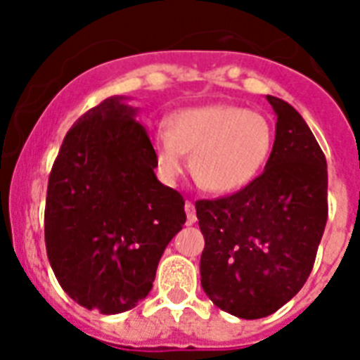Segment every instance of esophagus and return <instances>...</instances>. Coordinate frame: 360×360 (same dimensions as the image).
Instances as JSON below:
<instances>
[{
	"label": "esophagus",
	"instance_id": "1",
	"mask_svg": "<svg viewBox=\"0 0 360 360\" xmlns=\"http://www.w3.org/2000/svg\"><path fill=\"white\" fill-rule=\"evenodd\" d=\"M185 213H186V222L188 224H196V207H194V203L192 202H186L185 203Z\"/></svg>",
	"mask_w": 360,
	"mask_h": 360
}]
</instances>
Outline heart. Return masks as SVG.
I'll list each match as a JSON object with an SVG mask.
<instances>
[{
    "mask_svg": "<svg viewBox=\"0 0 360 360\" xmlns=\"http://www.w3.org/2000/svg\"><path fill=\"white\" fill-rule=\"evenodd\" d=\"M274 143L273 123L257 110L228 103L177 110L168 129L153 134V153L166 181L183 174L191 155L194 179L213 194L250 186L265 168Z\"/></svg>",
    "mask_w": 360,
    "mask_h": 360,
    "instance_id": "obj_1",
    "label": "heart"
}]
</instances>
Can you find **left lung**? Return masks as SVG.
Returning a JSON list of instances; mask_svg holds the SVG:
<instances>
[{"instance_id":"obj_1","label":"left lung","mask_w":360,"mask_h":360,"mask_svg":"<svg viewBox=\"0 0 360 360\" xmlns=\"http://www.w3.org/2000/svg\"><path fill=\"white\" fill-rule=\"evenodd\" d=\"M265 98L276 130L263 174L231 196L196 202L202 288L240 319L271 316L299 293L327 224L323 151L291 104Z\"/></svg>"}]
</instances>
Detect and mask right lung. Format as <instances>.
Wrapping results in <instances>:
<instances>
[{"label":"right lung","instance_id":"right-lung-1","mask_svg":"<svg viewBox=\"0 0 360 360\" xmlns=\"http://www.w3.org/2000/svg\"><path fill=\"white\" fill-rule=\"evenodd\" d=\"M136 115L123 95L86 112L48 179V262L72 301L108 316L146 299L186 222L183 196L155 175L151 140Z\"/></svg>","mask_w":360,"mask_h":360}]
</instances>
